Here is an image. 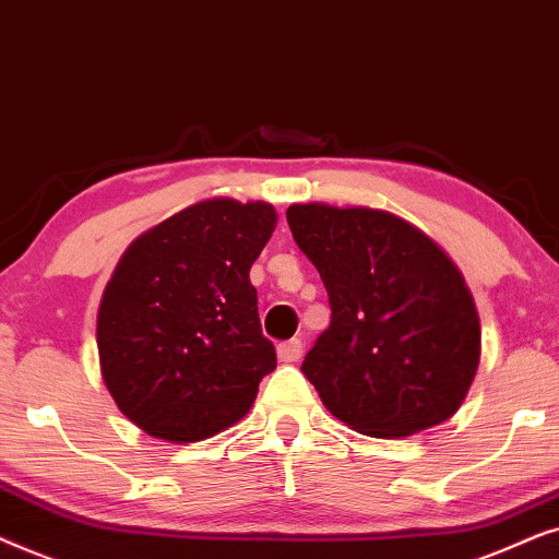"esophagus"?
Wrapping results in <instances>:
<instances>
[{"label": "esophagus", "mask_w": 559, "mask_h": 559, "mask_svg": "<svg viewBox=\"0 0 559 559\" xmlns=\"http://www.w3.org/2000/svg\"><path fill=\"white\" fill-rule=\"evenodd\" d=\"M304 353V345L301 340H288V342H281L278 345V360L281 362H296Z\"/></svg>", "instance_id": "obj_1"}]
</instances>
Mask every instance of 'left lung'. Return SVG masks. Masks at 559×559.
Segmentation results:
<instances>
[{
	"label": "left lung",
	"mask_w": 559,
	"mask_h": 559,
	"mask_svg": "<svg viewBox=\"0 0 559 559\" xmlns=\"http://www.w3.org/2000/svg\"><path fill=\"white\" fill-rule=\"evenodd\" d=\"M286 219L330 296L332 322L301 362L322 404L385 440L448 421L480 362L478 311L457 265L381 210L292 204Z\"/></svg>",
	"instance_id": "obj_1"
}]
</instances>
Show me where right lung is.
<instances>
[{"label": "right lung", "mask_w": 559, "mask_h": 559, "mask_svg": "<svg viewBox=\"0 0 559 559\" xmlns=\"http://www.w3.org/2000/svg\"><path fill=\"white\" fill-rule=\"evenodd\" d=\"M265 202L206 199L124 250L96 317L102 378L151 437L199 442L250 412L275 368L250 265L271 240Z\"/></svg>", "instance_id": "1"}]
</instances>
